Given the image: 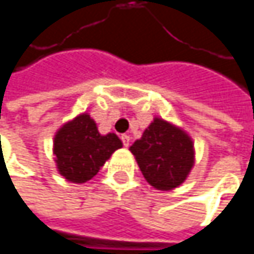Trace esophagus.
Wrapping results in <instances>:
<instances>
[{"instance_id": "obj_1", "label": "esophagus", "mask_w": 254, "mask_h": 254, "mask_svg": "<svg viewBox=\"0 0 254 254\" xmlns=\"http://www.w3.org/2000/svg\"><path fill=\"white\" fill-rule=\"evenodd\" d=\"M121 139H122V142H124L125 147H129V144H130V136H129V135L124 133V135L121 136Z\"/></svg>"}]
</instances>
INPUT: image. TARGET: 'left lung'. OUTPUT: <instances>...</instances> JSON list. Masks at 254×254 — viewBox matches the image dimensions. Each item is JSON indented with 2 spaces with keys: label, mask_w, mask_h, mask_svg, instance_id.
Segmentation results:
<instances>
[{
  "label": "left lung",
  "mask_w": 254,
  "mask_h": 254,
  "mask_svg": "<svg viewBox=\"0 0 254 254\" xmlns=\"http://www.w3.org/2000/svg\"><path fill=\"white\" fill-rule=\"evenodd\" d=\"M129 150L145 181L160 191L179 187L195 162L191 136L182 127L162 118H154Z\"/></svg>",
  "instance_id": "1"
}]
</instances>
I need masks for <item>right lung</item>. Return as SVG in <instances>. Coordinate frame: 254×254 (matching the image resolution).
<instances>
[{"instance_id":"obj_1","label":"right lung","mask_w":254,"mask_h":254,"mask_svg":"<svg viewBox=\"0 0 254 254\" xmlns=\"http://www.w3.org/2000/svg\"><path fill=\"white\" fill-rule=\"evenodd\" d=\"M122 145L116 133L101 135L95 121L88 113H80L59 127L54 135L53 154L62 177L75 184H83L95 177Z\"/></svg>"}]
</instances>
